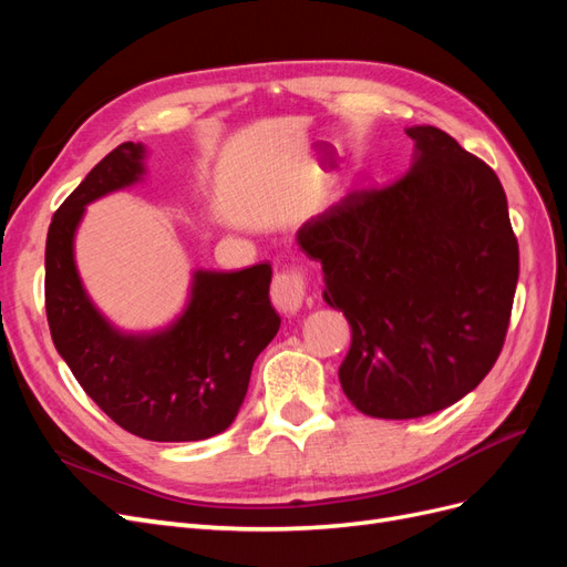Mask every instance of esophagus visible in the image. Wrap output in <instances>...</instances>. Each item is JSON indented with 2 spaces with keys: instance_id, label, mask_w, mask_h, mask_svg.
I'll use <instances>...</instances> for the list:
<instances>
[{
  "instance_id": "esophagus-1",
  "label": "esophagus",
  "mask_w": 567,
  "mask_h": 567,
  "mask_svg": "<svg viewBox=\"0 0 567 567\" xmlns=\"http://www.w3.org/2000/svg\"><path fill=\"white\" fill-rule=\"evenodd\" d=\"M307 296V277L302 267H286L271 281V302L284 315H298Z\"/></svg>"
}]
</instances>
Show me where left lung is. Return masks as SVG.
<instances>
[{"label": "left lung", "instance_id": "8db88e82", "mask_svg": "<svg viewBox=\"0 0 567 567\" xmlns=\"http://www.w3.org/2000/svg\"><path fill=\"white\" fill-rule=\"evenodd\" d=\"M409 173L354 188L298 231L323 300L352 326L338 369L367 416L419 419L494 367L518 284V238L494 169L447 132L409 127Z\"/></svg>", "mask_w": 567, "mask_h": 567}]
</instances>
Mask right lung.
I'll return each instance as SVG.
<instances>
[{
  "instance_id": "right-lung-1",
  "label": "right lung",
  "mask_w": 567,
  "mask_h": 567,
  "mask_svg": "<svg viewBox=\"0 0 567 567\" xmlns=\"http://www.w3.org/2000/svg\"><path fill=\"white\" fill-rule=\"evenodd\" d=\"M144 146L113 148L68 196L47 234L44 305L59 354L82 390L127 433L192 442L227 431L250 371L281 317L269 302V262L194 274L192 300L165 331L127 336L99 315L80 284L73 236L84 205L144 175Z\"/></svg>"
}]
</instances>
